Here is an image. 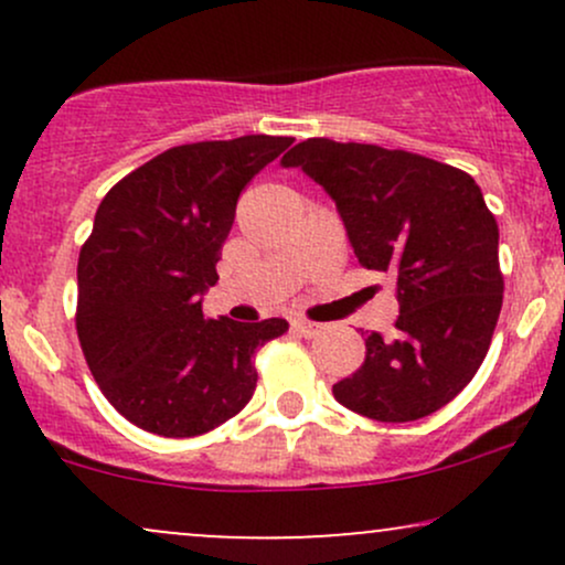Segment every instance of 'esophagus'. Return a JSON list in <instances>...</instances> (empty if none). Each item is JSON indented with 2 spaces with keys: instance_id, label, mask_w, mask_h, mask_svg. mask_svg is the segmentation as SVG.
I'll return each instance as SVG.
<instances>
[{
  "instance_id": "esophagus-1",
  "label": "esophagus",
  "mask_w": 565,
  "mask_h": 565,
  "mask_svg": "<svg viewBox=\"0 0 565 565\" xmlns=\"http://www.w3.org/2000/svg\"><path fill=\"white\" fill-rule=\"evenodd\" d=\"M291 329H295V332H297V334H302V337H316V334L321 332L319 323L305 321V319H295V321H291Z\"/></svg>"
}]
</instances>
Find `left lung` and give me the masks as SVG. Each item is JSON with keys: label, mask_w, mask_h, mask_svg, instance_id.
<instances>
[{"label": "left lung", "mask_w": 565, "mask_h": 565, "mask_svg": "<svg viewBox=\"0 0 565 565\" xmlns=\"http://www.w3.org/2000/svg\"><path fill=\"white\" fill-rule=\"evenodd\" d=\"M281 167L332 196L364 268L395 278L398 334H369L364 364L334 398L377 423L438 412L476 377L502 310L499 228L481 188L419 153L327 138L297 142Z\"/></svg>", "instance_id": "obj_1"}]
</instances>
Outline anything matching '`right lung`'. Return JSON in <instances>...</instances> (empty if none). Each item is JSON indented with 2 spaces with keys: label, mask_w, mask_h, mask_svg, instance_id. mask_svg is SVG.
Listing matches in <instances>:
<instances>
[{
  "label": "right lung",
  "mask_w": 565,
  "mask_h": 565,
  "mask_svg": "<svg viewBox=\"0 0 565 565\" xmlns=\"http://www.w3.org/2000/svg\"><path fill=\"white\" fill-rule=\"evenodd\" d=\"M291 138L244 135L178 146L119 180L79 252L76 332L121 417L164 438L215 430L249 404L255 350L284 319H204V295L244 185Z\"/></svg>",
  "instance_id": "1"
}]
</instances>
